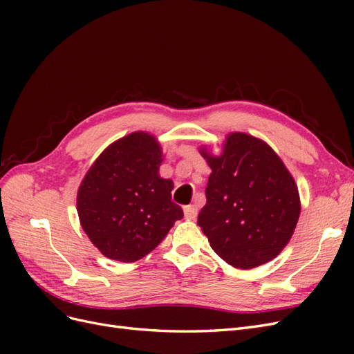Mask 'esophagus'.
Returning <instances> with one entry per match:
<instances>
[{
  "mask_svg": "<svg viewBox=\"0 0 354 354\" xmlns=\"http://www.w3.org/2000/svg\"><path fill=\"white\" fill-rule=\"evenodd\" d=\"M185 217L187 220H195L198 217V207L196 205H187L185 207Z\"/></svg>",
  "mask_w": 354,
  "mask_h": 354,
  "instance_id": "obj_1",
  "label": "esophagus"
}]
</instances>
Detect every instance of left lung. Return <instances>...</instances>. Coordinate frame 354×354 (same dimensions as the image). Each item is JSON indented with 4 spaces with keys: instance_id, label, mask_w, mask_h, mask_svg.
<instances>
[{
    "instance_id": "obj_1",
    "label": "left lung",
    "mask_w": 354,
    "mask_h": 354,
    "mask_svg": "<svg viewBox=\"0 0 354 354\" xmlns=\"http://www.w3.org/2000/svg\"><path fill=\"white\" fill-rule=\"evenodd\" d=\"M212 173L198 226L211 248L236 269H254L285 248L299 217L291 173L273 149L245 133L227 136L218 156L201 149Z\"/></svg>"
}]
</instances>
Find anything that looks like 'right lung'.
I'll list each match as a JSON object with an SVG mask.
<instances>
[{
	"label": "right lung",
	"instance_id": "add662e5",
	"mask_svg": "<svg viewBox=\"0 0 354 354\" xmlns=\"http://www.w3.org/2000/svg\"><path fill=\"white\" fill-rule=\"evenodd\" d=\"M162 151L143 131L106 147L78 189L81 226L108 259L133 263L162 242L183 209L171 201L173 180L160 178Z\"/></svg>",
	"mask_w": 354,
	"mask_h": 354
}]
</instances>
